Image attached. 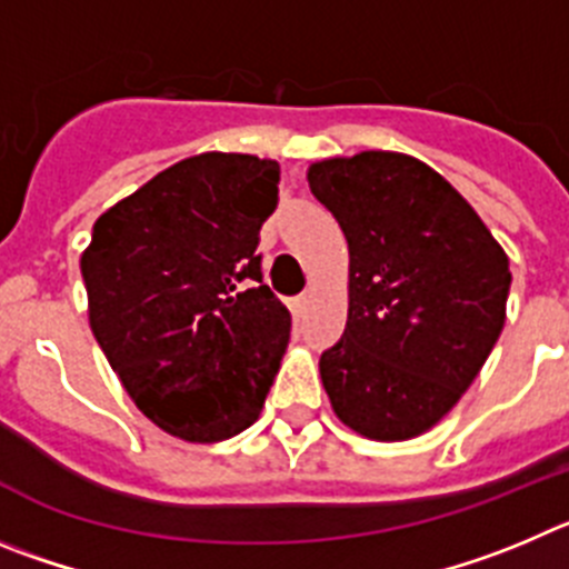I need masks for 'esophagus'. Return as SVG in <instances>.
<instances>
[{
  "label": "esophagus",
  "instance_id": "esophagus-1",
  "mask_svg": "<svg viewBox=\"0 0 569 569\" xmlns=\"http://www.w3.org/2000/svg\"><path fill=\"white\" fill-rule=\"evenodd\" d=\"M309 303H311V295H309V291H303V295L297 297L295 303H291V306H295V315L306 317V311H309Z\"/></svg>",
  "mask_w": 569,
  "mask_h": 569
}]
</instances>
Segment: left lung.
<instances>
[{
	"label": "left lung",
	"instance_id": "1",
	"mask_svg": "<svg viewBox=\"0 0 569 569\" xmlns=\"http://www.w3.org/2000/svg\"><path fill=\"white\" fill-rule=\"evenodd\" d=\"M351 254L346 331L320 357L337 417L411 439L457 406L505 326L508 254L439 172L399 152L309 170Z\"/></svg>",
	"mask_w": 569,
	"mask_h": 569
}]
</instances>
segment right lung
I'll list each match as a JSON object with an SVG mask.
<instances>
[{"mask_svg":"<svg viewBox=\"0 0 569 569\" xmlns=\"http://www.w3.org/2000/svg\"><path fill=\"white\" fill-rule=\"evenodd\" d=\"M280 167L203 152L107 209L81 254L90 329L158 428L221 442L258 419L291 315L263 283Z\"/></svg>","mask_w":569,"mask_h":569,"instance_id":"right-lung-1","label":"right lung"}]
</instances>
